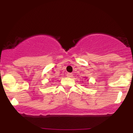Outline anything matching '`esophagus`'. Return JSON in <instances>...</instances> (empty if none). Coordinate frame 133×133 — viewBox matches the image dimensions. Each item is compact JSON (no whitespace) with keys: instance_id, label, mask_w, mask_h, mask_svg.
<instances>
[{"instance_id":"esophagus-1","label":"esophagus","mask_w":133,"mask_h":133,"mask_svg":"<svg viewBox=\"0 0 133 133\" xmlns=\"http://www.w3.org/2000/svg\"><path fill=\"white\" fill-rule=\"evenodd\" d=\"M72 76L73 74H72V73H68V74H67V77H72Z\"/></svg>"}]
</instances>
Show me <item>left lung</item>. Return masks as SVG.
Listing matches in <instances>:
<instances>
[{
    "label": "left lung",
    "mask_w": 133,
    "mask_h": 133,
    "mask_svg": "<svg viewBox=\"0 0 133 133\" xmlns=\"http://www.w3.org/2000/svg\"><path fill=\"white\" fill-rule=\"evenodd\" d=\"M85 78H87V77H85Z\"/></svg>",
    "instance_id": "8db88e82"
}]
</instances>
